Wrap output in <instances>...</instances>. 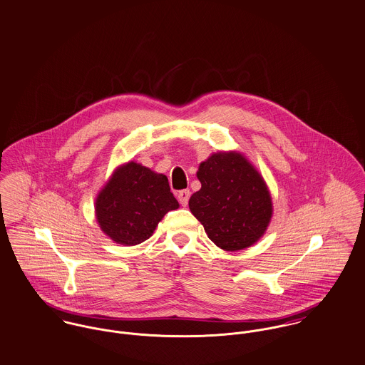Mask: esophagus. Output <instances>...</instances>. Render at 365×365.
Returning <instances> with one entry per match:
<instances>
[{
    "instance_id": "34e87169",
    "label": "esophagus",
    "mask_w": 365,
    "mask_h": 365,
    "mask_svg": "<svg viewBox=\"0 0 365 365\" xmlns=\"http://www.w3.org/2000/svg\"><path fill=\"white\" fill-rule=\"evenodd\" d=\"M189 197H190V190H187V189L180 190V192L178 193V200H179V202H180L183 207H186V205H187V202H189Z\"/></svg>"
}]
</instances>
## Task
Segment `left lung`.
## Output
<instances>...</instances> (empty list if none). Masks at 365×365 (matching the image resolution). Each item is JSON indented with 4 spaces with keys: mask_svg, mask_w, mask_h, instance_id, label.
Wrapping results in <instances>:
<instances>
[{
    "mask_svg": "<svg viewBox=\"0 0 365 365\" xmlns=\"http://www.w3.org/2000/svg\"><path fill=\"white\" fill-rule=\"evenodd\" d=\"M202 189L189 208L218 247L235 252L257 242L273 214L272 196L262 175L237 151L217 153L200 163Z\"/></svg>",
    "mask_w": 365,
    "mask_h": 365,
    "instance_id": "8db88e82",
    "label": "left lung"
}]
</instances>
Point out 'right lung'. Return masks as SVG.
<instances>
[{"label": "right lung", "mask_w": 365, "mask_h": 365, "mask_svg": "<svg viewBox=\"0 0 365 365\" xmlns=\"http://www.w3.org/2000/svg\"><path fill=\"white\" fill-rule=\"evenodd\" d=\"M178 207L165 175L131 161L119 166L99 192L95 214L112 241L133 246L147 241L163 215Z\"/></svg>", "instance_id": "1"}]
</instances>
